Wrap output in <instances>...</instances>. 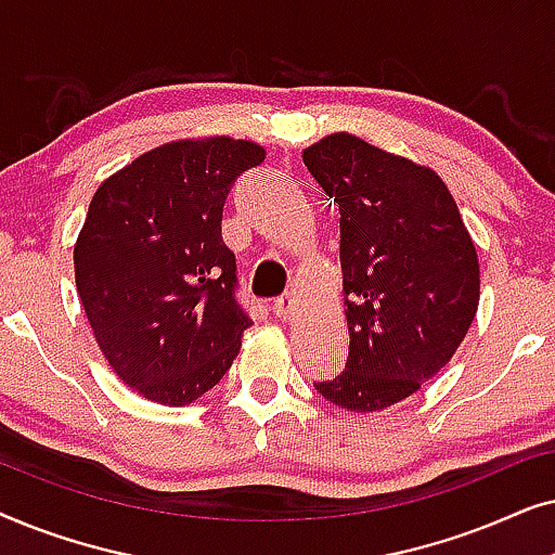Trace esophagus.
Here are the masks:
<instances>
[{"mask_svg":"<svg viewBox=\"0 0 555 555\" xmlns=\"http://www.w3.org/2000/svg\"><path fill=\"white\" fill-rule=\"evenodd\" d=\"M272 310H275V315L280 318V321H291V318L295 315V310H298V298H295L293 293L280 295V298L272 302Z\"/></svg>","mask_w":555,"mask_h":555,"instance_id":"obj_1","label":"esophagus"}]
</instances>
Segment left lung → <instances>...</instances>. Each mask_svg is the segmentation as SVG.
<instances>
[{"label": "left lung", "mask_w": 555, "mask_h": 555, "mask_svg": "<svg viewBox=\"0 0 555 555\" xmlns=\"http://www.w3.org/2000/svg\"><path fill=\"white\" fill-rule=\"evenodd\" d=\"M302 162L340 215L348 361L331 404L382 412L437 376L467 336L480 264L450 189L427 166L331 133Z\"/></svg>", "instance_id": "obj_1"}]
</instances>
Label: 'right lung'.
Instances as JSON below:
<instances>
[{
    "label": "right lung",
    "instance_id": "right-lung-1",
    "mask_svg": "<svg viewBox=\"0 0 555 555\" xmlns=\"http://www.w3.org/2000/svg\"><path fill=\"white\" fill-rule=\"evenodd\" d=\"M253 141L211 135L141 154L98 186L75 242V285L105 361L156 404L219 384L249 318L222 240L227 194L260 166Z\"/></svg>",
    "mask_w": 555,
    "mask_h": 555
}]
</instances>
